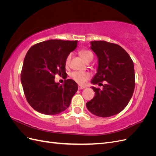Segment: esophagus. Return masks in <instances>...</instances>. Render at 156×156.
<instances>
[{
    "label": "esophagus",
    "instance_id": "1",
    "mask_svg": "<svg viewBox=\"0 0 156 156\" xmlns=\"http://www.w3.org/2000/svg\"><path fill=\"white\" fill-rule=\"evenodd\" d=\"M85 88V87H83V86H78V89L79 90H81V89H83V88Z\"/></svg>",
    "mask_w": 156,
    "mask_h": 156
}]
</instances>
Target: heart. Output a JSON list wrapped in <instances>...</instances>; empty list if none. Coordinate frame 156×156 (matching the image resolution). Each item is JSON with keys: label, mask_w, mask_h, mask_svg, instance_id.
<instances>
[{"label": "heart", "mask_w": 156, "mask_h": 156, "mask_svg": "<svg viewBox=\"0 0 156 156\" xmlns=\"http://www.w3.org/2000/svg\"><path fill=\"white\" fill-rule=\"evenodd\" d=\"M79 55L81 56V58L87 62L92 61L93 59V54L90 51L87 49H82L79 51ZM71 58V55H69L66 60V64H69ZM90 73L88 72H73L70 75V77L80 85H83L85 84L87 81L90 78Z\"/></svg>", "instance_id": "b5f03b06"}]
</instances>
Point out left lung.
<instances>
[{"label":"left lung","mask_w":156,"mask_h":156,"mask_svg":"<svg viewBox=\"0 0 156 156\" xmlns=\"http://www.w3.org/2000/svg\"><path fill=\"white\" fill-rule=\"evenodd\" d=\"M90 48L98 57L97 73L93 84H101L103 89L92 87L95 96L86 103L94 115L109 117L120 112L127 105L135 88L133 60L121 46L105 41L90 42Z\"/></svg>","instance_id":"obj_1"}]
</instances>
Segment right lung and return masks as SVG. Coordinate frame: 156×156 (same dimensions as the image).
Listing matches in <instances>:
<instances>
[{
    "label": "right lung",
    "mask_w": 156,
    "mask_h": 156,
    "mask_svg": "<svg viewBox=\"0 0 156 156\" xmlns=\"http://www.w3.org/2000/svg\"><path fill=\"white\" fill-rule=\"evenodd\" d=\"M78 41L49 40L29 49L23 62L21 81L27 100L37 112L53 115L66 110L78 90L72 79L63 84L55 75L66 74V60L77 47Z\"/></svg>",
    "instance_id": "1"
}]
</instances>
